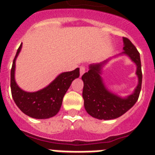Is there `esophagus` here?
I'll return each instance as SVG.
<instances>
[{
    "label": "esophagus",
    "instance_id": "34e87169",
    "mask_svg": "<svg viewBox=\"0 0 155 155\" xmlns=\"http://www.w3.org/2000/svg\"><path fill=\"white\" fill-rule=\"evenodd\" d=\"M84 72H85V68H84V66H81V67H80V76L81 77L82 75L84 74Z\"/></svg>",
    "mask_w": 155,
    "mask_h": 155
}]
</instances>
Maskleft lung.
<instances>
[{
  "label": "left lung",
  "instance_id": "1",
  "mask_svg": "<svg viewBox=\"0 0 155 155\" xmlns=\"http://www.w3.org/2000/svg\"><path fill=\"white\" fill-rule=\"evenodd\" d=\"M124 51L118 55L98 64L88 66V71L81 77L84 82L82 96L84 109L91 116L98 120H109L118 118L133 107L139 98L141 89L142 72L140 53L130 39L123 38ZM127 55L136 65L138 85L130 95L122 97L111 92L101 78L104 67L113 58Z\"/></svg>",
  "mask_w": 155,
  "mask_h": 155
}]
</instances>
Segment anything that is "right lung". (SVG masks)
Wrapping results in <instances>:
<instances>
[{"label":"right lung","mask_w":155,"mask_h":155,"mask_svg":"<svg viewBox=\"0 0 155 155\" xmlns=\"http://www.w3.org/2000/svg\"><path fill=\"white\" fill-rule=\"evenodd\" d=\"M22 47L18 49L11 71V89L12 98L20 110L31 118L45 120L56 116L61 109L63 98L74 79L79 78L78 68L72 71L60 74L50 84L34 92L22 90L15 81V62Z\"/></svg>","instance_id":"1"}]
</instances>
